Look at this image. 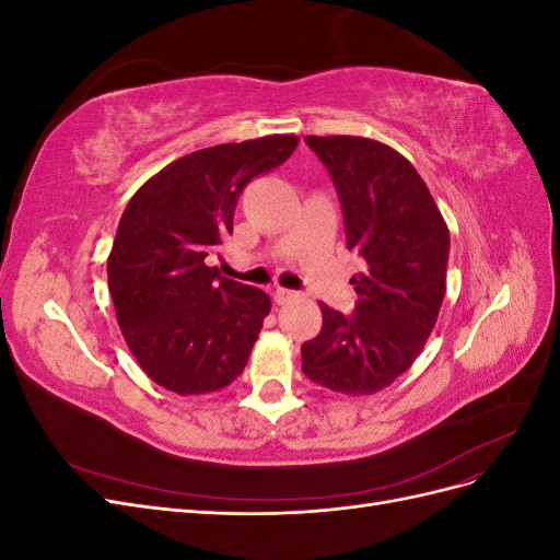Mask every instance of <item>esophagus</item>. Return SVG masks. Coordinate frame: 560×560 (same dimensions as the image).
<instances>
[{"label":"esophagus","mask_w":560,"mask_h":560,"mask_svg":"<svg viewBox=\"0 0 560 560\" xmlns=\"http://www.w3.org/2000/svg\"><path fill=\"white\" fill-rule=\"evenodd\" d=\"M294 299H299V294L292 290H284V287H278V290L273 292V301L278 303V306H284V303H290Z\"/></svg>","instance_id":"1"}]
</instances>
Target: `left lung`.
Instances as JSON below:
<instances>
[{
	"label": "left lung",
	"mask_w": 560,
	"mask_h": 560,
	"mask_svg": "<svg viewBox=\"0 0 560 560\" xmlns=\"http://www.w3.org/2000/svg\"><path fill=\"white\" fill-rule=\"evenodd\" d=\"M341 198L348 249L366 268L350 284L358 306L343 315L319 303L322 329L301 346L313 383L341 395H374L409 371L446 294L448 226L409 159L378 140L308 135Z\"/></svg>",
	"instance_id": "obj_1"
}]
</instances>
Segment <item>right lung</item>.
<instances>
[{
    "instance_id": "obj_1",
    "label": "right lung",
    "mask_w": 560,
    "mask_h": 560,
    "mask_svg": "<svg viewBox=\"0 0 560 560\" xmlns=\"http://www.w3.org/2000/svg\"><path fill=\"white\" fill-rule=\"evenodd\" d=\"M296 135L217 144L149 177L124 210L107 259L118 327L144 374L182 397L243 374L270 299L206 257L233 231L245 186L294 154Z\"/></svg>"
}]
</instances>
